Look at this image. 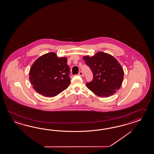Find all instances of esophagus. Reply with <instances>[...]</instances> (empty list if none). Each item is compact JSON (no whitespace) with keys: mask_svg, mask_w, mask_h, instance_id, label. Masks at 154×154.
I'll list each match as a JSON object with an SVG mask.
<instances>
[{"mask_svg":"<svg viewBox=\"0 0 154 154\" xmlns=\"http://www.w3.org/2000/svg\"><path fill=\"white\" fill-rule=\"evenodd\" d=\"M79 75H80L81 77H83L84 75H83V72L82 71H80L79 73Z\"/></svg>","mask_w":154,"mask_h":154,"instance_id":"esophagus-1","label":"esophagus"}]
</instances>
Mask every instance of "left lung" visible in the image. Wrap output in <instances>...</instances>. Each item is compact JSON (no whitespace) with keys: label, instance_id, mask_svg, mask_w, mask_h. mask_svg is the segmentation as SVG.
<instances>
[{"label":"left lung","instance_id":"obj_1","mask_svg":"<svg viewBox=\"0 0 154 154\" xmlns=\"http://www.w3.org/2000/svg\"><path fill=\"white\" fill-rule=\"evenodd\" d=\"M83 59L93 73L92 80L86 83L87 88L102 97L115 94L124 79V70L118 61L112 56L102 52Z\"/></svg>","mask_w":154,"mask_h":154}]
</instances>
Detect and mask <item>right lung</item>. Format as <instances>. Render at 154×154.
<instances>
[{
    "mask_svg": "<svg viewBox=\"0 0 154 154\" xmlns=\"http://www.w3.org/2000/svg\"><path fill=\"white\" fill-rule=\"evenodd\" d=\"M66 57L58 58L55 53L39 57L30 68V82L35 91L45 97H54L69 85V68Z\"/></svg>",
    "mask_w": 154,
    "mask_h": 154,
    "instance_id": "right-lung-1",
    "label": "right lung"
}]
</instances>
